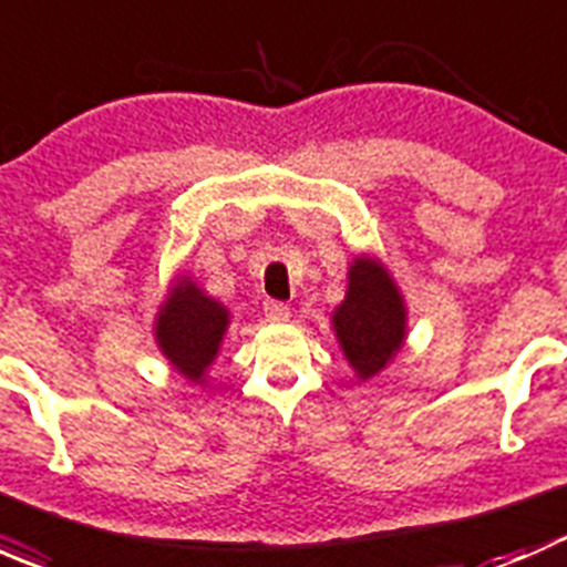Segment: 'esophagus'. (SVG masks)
I'll return each instance as SVG.
<instances>
[{
  "label": "esophagus",
  "instance_id": "34e87169",
  "mask_svg": "<svg viewBox=\"0 0 567 567\" xmlns=\"http://www.w3.org/2000/svg\"><path fill=\"white\" fill-rule=\"evenodd\" d=\"M262 312H266L268 320H288L290 318V307L285 305V301H277V299H268L266 305H262Z\"/></svg>",
  "mask_w": 567,
  "mask_h": 567
}]
</instances>
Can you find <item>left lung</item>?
Here are the masks:
<instances>
[{"mask_svg": "<svg viewBox=\"0 0 567 567\" xmlns=\"http://www.w3.org/2000/svg\"><path fill=\"white\" fill-rule=\"evenodd\" d=\"M403 301L390 274L370 257H359L348 277V296L334 312V331L362 379L379 373L403 342Z\"/></svg>", "mask_w": 567, "mask_h": 567, "instance_id": "8db88e82", "label": "left lung"}]
</instances>
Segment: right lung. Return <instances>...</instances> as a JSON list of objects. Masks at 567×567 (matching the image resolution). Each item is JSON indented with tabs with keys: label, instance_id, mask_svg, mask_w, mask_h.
Masks as SVG:
<instances>
[{
	"label": "right lung",
	"instance_id": "obj_1",
	"mask_svg": "<svg viewBox=\"0 0 567 567\" xmlns=\"http://www.w3.org/2000/svg\"><path fill=\"white\" fill-rule=\"evenodd\" d=\"M227 329V310L208 296L199 293L192 282H177L167 307L158 316V346L169 362L197 381L203 370L214 362L221 334Z\"/></svg>",
	"mask_w": 567,
	"mask_h": 567
}]
</instances>
